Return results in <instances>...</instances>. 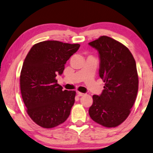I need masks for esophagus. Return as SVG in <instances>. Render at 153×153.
I'll return each instance as SVG.
<instances>
[{
	"label": "esophagus",
	"instance_id": "1",
	"mask_svg": "<svg viewBox=\"0 0 153 153\" xmlns=\"http://www.w3.org/2000/svg\"><path fill=\"white\" fill-rule=\"evenodd\" d=\"M77 94H78V95L79 96V97H81V96H83V95H85V94L84 93H82V92H77Z\"/></svg>",
	"mask_w": 153,
	"mask_h": 153
}]
</instances>
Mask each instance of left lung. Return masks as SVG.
Listing matches in <instances>:
<instances>
[{
	"instance_id": "obj_1",
	"label": "left lung",
	"mask_w": 153,
	"mask_h": 153,
	"mask_svg": "<svg viewBox=\"0 0 153 153\" xmlns=\"http://www.w3.org/2000/svg\"><path fill=\"white\" fill-rule=\"evenodd\" d=\"M100 56V77L105 82L100 95L92 96L91 119L107 127L123 123L134 104L138 90L136 63L126 46L107 36L91 42Z\"/></svg>"
}]
</instances>
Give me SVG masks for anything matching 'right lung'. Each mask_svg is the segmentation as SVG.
<instances>
[{"mask_svg":"<svg viewBox=\"0 0 153 153\" xmlns=\"http://www.w3.org/2000/svg\"><path fill=\"white\" fill-rule=\"evenodd\" d=\"M79 44L44 41L31 48L20 73V90L27 112L36 124L51 128L68 119L75 102V91L63 90L57 83L66 61Z\"/></svg>","mask_w":153,"mask_h":153,"instance_id":"add662e5","label":"right lung"}]
</instances>
